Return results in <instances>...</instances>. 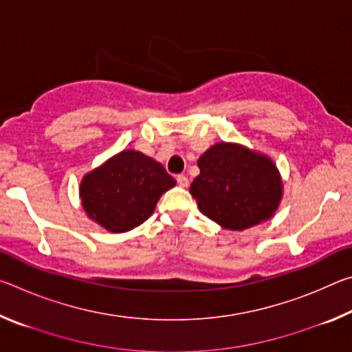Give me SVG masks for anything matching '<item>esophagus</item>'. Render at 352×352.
I'll use <instances>...</instances> for the list:
<instances>
[{"label":"esophagus","mask_w":352,"mask_h":352,"mask_svg":"<svg viewBox=\"0 0 352 352\" xmlns=\"http://www.w3.org/2000/svg\"><path fill=\"white\" fill-rule=\"evenodd\" d=\"M177 183L180 184L182 188H188L189 186V180H188L186 175H178L177 177Z\"/></svg>","instance_id":"34e87169"}]
</instances>
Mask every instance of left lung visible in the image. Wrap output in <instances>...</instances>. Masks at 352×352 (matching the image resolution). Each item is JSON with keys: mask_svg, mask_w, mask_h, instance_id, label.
I'll return each mask as SVG.
<instances>
[{"mask_svg": "<svg viewBox=\"0 0 352 352\" xmlns=\"http://www.w3.org/2000/svg\"><path fill=\"white\" fill-rule=\"evenodd\" d=\"M189 192L200 212L225 230L243 231L275 216L284 184L270 157L237 142H216L200 155Z\"/></svg>", "mask_w": 352, "mask_h": 352, "instance_id": "1", "label": "left lung"}]
</instances>
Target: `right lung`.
I'll use <instances>...</instances> for the list:
<instances>
[{
  "label": "right lung",
  "instance_id": "1",
  "mask_svg": "<svg viewBox=\"0 0 352 352\" xmlns=\"http://www.w3.org/2000/svg\"><path fill=\"white\" fill-rule=\"evenodd\" d=\"M177 182L163 164L138 151H122L83 175L79 186L88 219L110 233H127L152 216Z\"/></svg>",
  "mask_w": 352,
  "mask_h": 352
}]
</instances>
